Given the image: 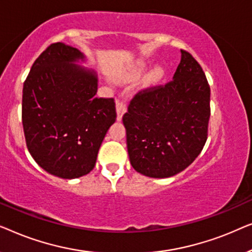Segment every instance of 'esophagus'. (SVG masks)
Here are the masks:
<instances>
[{"instance_id": "esophagus-1", "label": "esophagus", "mask_w": 252, "mask_h": 252, "mask_svg": "<svg viewBox=\"0 0 252 252\" xmlns=\"http://www.w3.org/2000/svg\"><path fill=\"white\" fill-rule=\"evenodd\" d=\"M116 109H117V120H122L124 113L126 112V104L125 102L116 101Z\"/></svg>"}]
</instances>
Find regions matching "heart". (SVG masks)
Masks as SVG:
<instances>
[{
    "label": "heart",
    "mask_w": 252,
    "mask_h": 252,
    "mask_svg": "<svg viewBox=\"0 0 252 252\" xmlns=\"http://www.w3.org/2000/svg\"><path fill=\"white\" fill-rule=\"evenodd\" d=\"M146 67H147V65L144 63L139 64L135 67V70H134V74H135V75L141 74L142 72H144V70H146ZM161 74H163V70H161L160 67H155L154 70L150 72L149 78L151 79V80H156V79H159L161 77Z\"/></svg>",
    "instance_id": "obj_1"
}]
</instances>
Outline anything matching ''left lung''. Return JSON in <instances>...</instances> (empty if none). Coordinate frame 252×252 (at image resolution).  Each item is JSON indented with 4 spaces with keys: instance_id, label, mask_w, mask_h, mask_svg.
Segmentation results:
<instances>
[{
    "instance_id": "left-lung-1",
    "label": "left lung",
    "mask_w": 252,
    "mask_h": 252,
    "mask_svg": "<svg viewBox=\"0 0 252 252\" xmlns=\"http://www.w3.org/2000/svg\"><path fill=\"white\" fill-rule=\"evenodd\" d=\"M210 86L187 51L173 80L137 93L123 116L130 164L150 178H170L187 168L208 139Z\"/></svg>"
}]
</instances>
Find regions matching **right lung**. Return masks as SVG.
Returning a JSON list of instances; mask_svg holds the SVG:
<instances>
[{
    "label": "right lung",
    "instance_id": "right-lung-1",
    "mask_svg": "<svg viewBox=\"0 0 252 252\" xmlns=\"http://www.w3.org/2000/svg\"><path fill=\"white\" fill-rule=\"evenodd\" d=\"M67 44H50L34 62L23 87L22 120L33 159L55 177L75 179L95 166L116 122L113 98H98L97 74Z\"/></svg>",
    "mask_w": 252,
    "mask_h": 252
}]
</instances>
